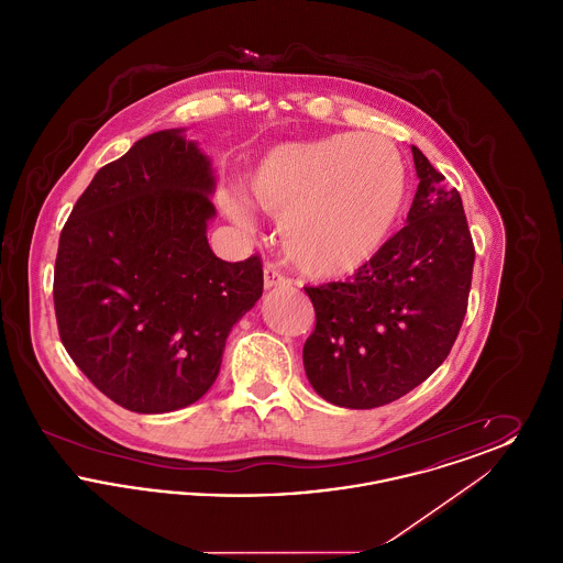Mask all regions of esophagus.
Returning a JSON list of instances; mask_svg holds the SVG:
<instances>
[{
  "mask_svg": "<svg viewBox=\"0 0 563 563\" xmlns=\"http://www.w3.org/2000/svg\"><path fill=\"white\" fill-rule=\"evenodd\" d=\"M264 287L274 289V287H291V278H287L280 269L274 266H266L264 269Z\"/></svg>",
  "mask_w": 563,
  "mask_h": 563,
  "instance_id": "34e87169",
  "label": "esophagus"
}]
</instances>
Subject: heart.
<instances>
[{
    "label": "heart",
    "mask_w": 563,
    "mask_h": 563,
    "mask_svg": "<svg viewBox=\"0 0 563 563\" xmlns=\"http://www.w3.org/2000/svg\"><path fill=\"white\" fill-rule=\"evenodd\" d=\"M251 198L283 219L295 266L321 278L367 264L388 236L405 198L399 152L375 134L340 133L274 147L251 179ZM225 213L246 221L239 198Z\"/></svg>",
    "instance_id": "1"
}]
</instances>
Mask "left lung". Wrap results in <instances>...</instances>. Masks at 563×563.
Returning a JSON list of instances; mask_svg holds the SVG:
<instances>
[{
    "instance_id": "obj_1",
    "label": "left lung",
    "mask_w": 563,
    "mask_h": 563,
    "mask_svg": "<svg viewBox=\"0 0 563 563\" xmlns=\"http://www.w3.org/2000/svg\"><path fill=\"white\" fill-rule=\"evenodd\" d=\"M420 179L407 223L344 283L306 287L317 327L303 369L324 401L374 409L422 384L466 314L475 249L462 198L411 145Z\"/></svg>"
}]
</instances>
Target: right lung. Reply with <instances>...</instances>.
Returning <instances> with one entry per match:
<instances>
[{
    "instance_id": "1",
    "label": "right lung",
    "mask_w": 563,
    "mask_h": 563,
    "mask_svg": "<svg viewBox=\"0 0 563 563\" xmlns=\"http://www.w3.org/2000/svg\"><path fill=\"white\" fill-rule=\"evenodd\" d=\"M213 166L184 129L139 139L69 214L54 264L60 342L106 397L166 413L213 386L232 327L257 303V255L223 262L207 239Z\"/></svg>"
}]
</instances>
